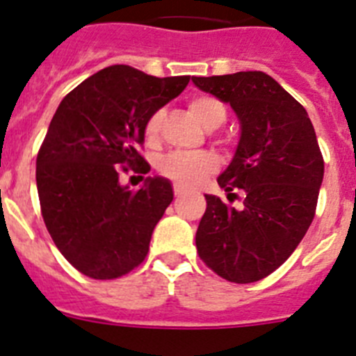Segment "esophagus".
Returning <instances> with one entry per match:
<instances>
[{"label": "esophagus", "mask_w": 356, "mask_h": 356, "mask_svg": "<svg viewBox=\"0 0 356 356\" xmlns=\"http://www.w3.org/2000/svg\"><path fill=\"white\" fill-rule=\"evenodd\" d=\"M184 194H185V188L181 187V185L176 184V185H175V196H176V197H180V196H184Z\"/></svg>", "instance_id": "esophagus-1"}]
</instances>
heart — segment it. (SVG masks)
Masks as SVG:
<instances>
[{
    "label": "heart",
    "instance_id": "heart-1",
    "mask_svg": "<svg viewBox=\"0 0 356 356\" xmlns=\"http://www.w3.org/2000/svg\"><path fill=\"white\" fill-rule=\"evenodd\" d=\"M188 108L194 114V118L201 122V127L207 128V130H216L226 119L225 105L217 97L207 96V94L194 96L188 102ZM163 118H165L163 108L155 110L147 118L146 127H144V135H146L147 143H156L160 130H162ZM159 169L162 175L175 180L178 185L194 187V185L201 184L203 178L216 169V160L209 153H171V155L163 156Z\"/></svg>",
    "mask_w": 356,
    "mask_h": 356
}]
</instances>
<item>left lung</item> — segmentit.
<instances>
[{
	"label": "left lung",
	"instance_id": "obj_1",
	"mask_svg": "<svg viewBox=\"0 0 356 356\" xmlns=\"http://www.w3.org/2000/svg\"><path fill=\"white\" fill-rule=\"evenodd\" d=\"M194 85L228 103L241 124L237 149L217 184L238 209L205 194L196 232L201 260L234 284L259 282L298 248L312 222L325 176L312 121L276 80L262 71L193 76Z\"/></svg>",
	"mask_w": 356,
	"mask_h": 356
}]
</instances>
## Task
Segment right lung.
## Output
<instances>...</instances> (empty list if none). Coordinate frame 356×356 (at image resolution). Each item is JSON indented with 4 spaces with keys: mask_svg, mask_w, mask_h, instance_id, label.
Instances as JSON below:
<instances>
[{
    "mask_svg": "<svg viewBox=\"0 0 356 356\" xmlns=\"http://www.w3.org/2000/svg\"><path fill=\"white\" fill-rule=\"evenodd\" d=\"M188 80L110 65L56 108L37 155V191L55 246L81 275L114 280L146 259L172 185L147 176L131 191L119 181V168L149 172L139 153L147 118L181 94Z\"/></svg>",
    "mask_w": 356,
    "mask_h": 356,
    "instance_id": "add662e5",
    "label": "right lung"
}]
</instances>
